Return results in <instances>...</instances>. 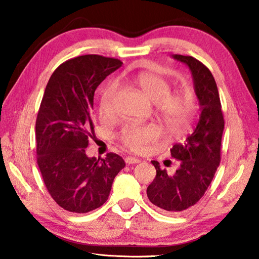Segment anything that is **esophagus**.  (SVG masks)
I'll list each match as a JSON object with an SVG mask.
<instances>
[{"mask_svg":"<svg viewBox=\"0 0 259 259\" xmlns=\"http://www.w3.org/2000/svg\"><path fill=\"white\" fill-rule=\"evenodd\" d=\"M140 160L137 159V157L134 156H126L125 157V163L126 164H135V163H139Z\"/></svg>","mask_w":259,"mask_h":259,"instance_id":"esophagus-1","label":"esophagus"}]
</instances>
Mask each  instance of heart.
Wrapping results in <instances>:
<instances>
[{
    "instance_id": "b5f03b06",
    "label": "heart",
    "mask_w": 259,
    "mask_h": 259,
    "mask_svg": "<svg viewBox=\"0 0 259 259\" xmlns=\"http://www.w3.org/2000/svg\"><path fill=\"white\" fill-rule=\"evenodd\" d=\"M135 83L143 94L154 103L157 115L165 128L174 134L184 133L190 126L195 111V103L190 95L182 91L170 93V83L159 74L145 72L135 77ZM117 88L109 84L105 88L100 98L103 113L113 112ZM160 137V129L155 124H126L121 130V143L131 151L143 152Z\"/></svg>"
}]
</instances>
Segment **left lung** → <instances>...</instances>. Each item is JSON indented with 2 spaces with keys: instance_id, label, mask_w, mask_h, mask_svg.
I'll return each instance as SVG.
<instances>
[{
  "instance_id": "1",
  "label": "left lung",
  "mask_w": 259,
  "mask_h": 259,
  "mask_svg": "<svg viewBox=\"0 0 259 259\" xmlns=\"http://www.w3.org/2000/svg\"><path fill=\"white\" fill-rule=\"evenodd\" d=\"M172 58L190 67L201 114L195 130L170 150L179 161L176 172L169 175L159 162L152 161L156 176L147 187V196L164 211L179 212L198 203L208 190L221 163L225 121L216 81L209 68L192 56L174 55Z\"/></svg>"
}]
</instances>
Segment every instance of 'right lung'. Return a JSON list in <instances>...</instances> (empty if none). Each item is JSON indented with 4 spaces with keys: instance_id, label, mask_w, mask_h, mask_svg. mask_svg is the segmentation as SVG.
Returning a JSON list of instances; mask_svg holds the SVG:
<instances>
[{
    "instance_id": "obj_1",
    "label": "right lung",
    "mask_w": 259,
    "mask_h": 259,
    "mask_svg": "<svg viewBox=\"0 0 259 259\" xmlns=\"http://www.w3.org/2000/svg\"><path fill=\"white\" fill-rule=\"evenodd\" d=\"M122 61L85 55L65 61L52 73L35 123L36 159L43 182L56 203L85 213L106 202L114 178L125 166L115 153L88 157L95 136L94 96Z\"/></svg>"
}]
</instances>
